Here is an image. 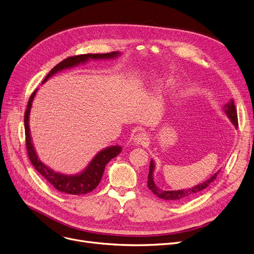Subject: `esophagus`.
<instances>
[{"instance_id": "esophagus-1", "label": "esophagus", "mask_w": 254, "mask_h": 254, "mask_svg": "<svg viewBox=\"0 0 254 254\" xmlns=\"http://www.w3.org/2000/svg\"><path fill=\"white\" fill-rule=\"evenodd\" d=\"M148 137L144 132H138L135 134V136L133 137V142L138 145H143L147 142Z\"/></svg>"}]
</instances>
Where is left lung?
Returning <instances> with one entry per match:
<instances>
[{
    "label": "left lung",
    "instance_id": "1",
    "mask_svg": "<svg viewBox=\"0 0 254 254\" xmlns=\"http://www.w3.org/2000/svg\"><path fill=\"white\" fill-rule=\"evenodd\" d=\"M223 111H225L227 117L230 119V121L233 123V125L238 128V117H237V111L234 104V100L231 99L227 104H225L223 107ZM154 171H155V162L152 159L150 163V171H148V176H147V187L150 189L155 195L163 200H167V201H173V202H181L187 199H190L193 196H196L197 193L201 192L204 190L207 187H209L215 180L220 171V169L215 172L211 177L207 178V180L197 186H193L189 189H184V190H162L160 189L155 181H154Z\"/></svg>",
    "mask_w": 254,
    "mask_h": 254
}]
</instances>
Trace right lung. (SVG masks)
Returning <instances> with one entry per match:
<instances>
[{
	"instance_id": "add662e5",
	"label": "right lung",
	"mask_w": 254,
	"mask_h": 254,
	"mask_svg": "<svg viewBox=\"0 0 254 254\" xmlns=\"http://www.w3.org/2000/svg\"><path fill=\"white\" fill-rule=\"evenodd\" d=\"M121 55V52L115 51L111 53H104V54H81L67 57L62 63H59L57 65H55L44 79L42 84L47 82L49 78L54 76L58 71L64 70L66 68H71L74 66H78L79 64H84L88 63L90 59L93 61H104V59H114L118 56ZM38 91V89L34 91V93L29 97L27 109L25 111L24 115V129H25V141H26V150L28 153L29 160H31L32 164L36 170L43 175L46 181L51 184L57 190L69 193V195H84L89 191L93 190L98 184L101 181V177L104 172V168H106L107 164L117 157L122 151L121 145H111L106 148H103L100 152H98L94 158L88 164L87 167L77 173V174H64L57 172L47 166L46 164H44L36 150L33 143L32 135H31V129H29V115H31V110L33 106V100L35 98V95Z\"/></svg>"
}]
</instances>
